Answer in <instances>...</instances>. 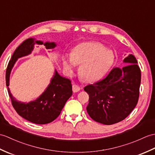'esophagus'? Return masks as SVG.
Listing matches in <instances>:
<instances>
[{"mask_svg": "<svg viewBox=\"0 0 155 155\" xmlns=\"http://www.w3.org/2000/svg\"><path fill=\"white\" fill-rule=\"evenodd\" d=\"M80 91V87L77 84H73V92H77Z\"/></svg>", "mask_w": 155, "mask_h": 155, "instance_id": "34e87169", "label": "esophagus"}]
</instances>
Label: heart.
<instances>
[{"label": "heart", "mask_w": 155, "mask_h": 155, "mask_svg": "<svg viewBox=\"0 0 155 155\" xmlns=\"http://www.w3.org/2000/svg\"><path fill=\"white\" fill-rule=\"evenodd\" d=\"M114 55L104 45L86 42L77 45L72 51L71 58L64 57L63 64L67 73L72 74L75 64H81L79 75L87 82H94L104 76L112 66Z\"/></svg>", "instance_id": "heart-1"}]
</instances>
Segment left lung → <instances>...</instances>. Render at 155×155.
<instances>
[{
	"label": "left lung",
	"instance_id": "8db88e82",
	"mask_svg": "<svg viewBox=\"0 0 155 155\" xmlns=\"http://www.w3.org/2000/svg\"><path fill=\"white\" fill-rule=\"evenodd\" d=\"M124 62L129 64L114 68L102 80L84 88L89 95L86 110L98 123L111 125L124 120L138 102L141 74L137 61L130 54Z\"/></svg>",
	"mask_w": 155,
	"mask_h": 155
}]
</instances>
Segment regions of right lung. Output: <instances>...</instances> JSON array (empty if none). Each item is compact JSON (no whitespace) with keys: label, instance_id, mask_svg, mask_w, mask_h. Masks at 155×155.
<instances>
[{"label":"right lung","instance_id":"add662e5","mask_svg":"<svg viewBox=\"0 0 155 155\" xmlns=\"http://www.w3.org/2000/svg\"><path fill=\"white\" fill-rule=\"evenodd\" d=\"M35 44H44L47 49H53L56 46L54 42L44 44L43 41L35 40V38H28L21 43L14 51L7 66L6 86H9L10 72L17 59L30 54ZM8 92L16 112L26 120L36 124H46L55 120L59 116L67 100L73 94L71 81L60 76L56 70L48 88L34 101L28 103L18 102L12 96L8 87Z\"/></svg>","mask_w":155,"mask_h":155}]
</instances>
